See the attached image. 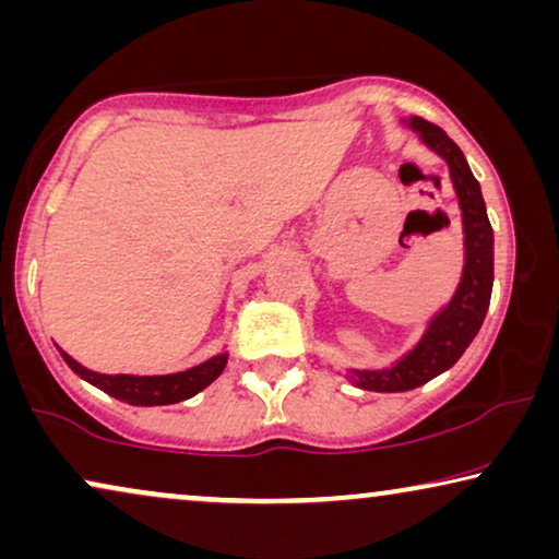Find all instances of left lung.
Instances as JSON below:
<instances>
[{
    "mask_svg": "<svg viewBox=\"0 0 559 559\" xmlns=\"http://www.w3.org/2000/svg\"><path fill=\"white\" fill-rule=\"evenodd\" d=\"M407 124L450 167V180H453L457 203L463 211L465 266L453 300L430 320L425 335L407 356L400 358L392 369L350 371L356 386L369 389V392H407V389L423 386L438 373L448 371L476 338L480 325H484L488 302H491L493 228L488 224L478 180L473 178L461 147L440 127L430 124L423 117H412Z\"/></svg>",
    "mask_w": 559,
    "mask_h": 559,
    "instance_id": "8db88e82",
    "label": "left lung"
}]
</instances>
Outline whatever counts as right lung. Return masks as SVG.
I'll list each match as a JSON object with an SVG mask.
<instances>
[{
    "mask_svg": "<svg viewBox=\"0 0 559 559\" xmlns=\"http://www.w3.org/2000/svg\"><path fill=\"white\" fill-rule=\"evenodd\" d=\"M60 350V348H58ZM63 361L71 366L73 373L86 379L88 384L102 389L114 400L134 404V407H157V404H175L201 392L218 379V373L226 369L228 354H218L209 358V361L193 366L188 371L165 373V377H132V373H98L81 366L75 358H71L66 350H60Z\"/></svg>",
    "mask_w": 559,
    "mask_h": 559,
    "instance_id": "1",
    "label": "right lung"
}]
</instances>
